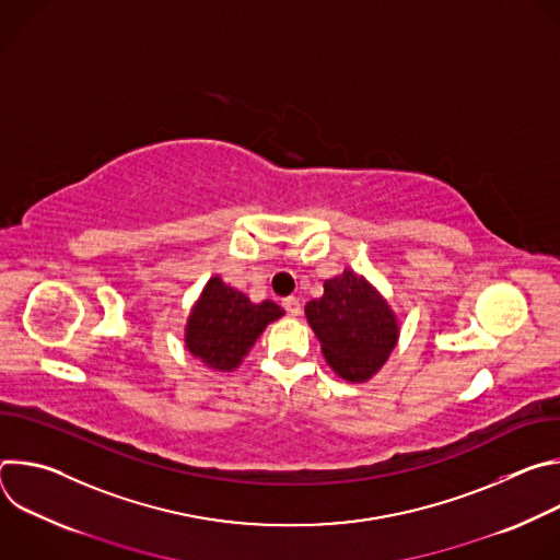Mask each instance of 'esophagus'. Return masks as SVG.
Segmentation results:
<instances>
[{"mask_svg":"<svg viewBox=\"0 0 560 560\" xmlns=\"http://www.w3.org/2000/svg\"><path fill=\"white\" fill-rule=\"evenodd\" d=\"M283 307H285L288 314H292V316H299V314H301V303H299V299H294V296L283 299Z\"/></svg>","mask_w":560,"mask_h":560,"instance_id":"obj_1","label":"esophagus"}]
</instances>
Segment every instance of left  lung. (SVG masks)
Segmentation results:
<instances>
[{
  "label": "left lung",
  "mask_w": 560,
  "mask_h": 560,
  "mask_svg": "<svg viewBox=\"0 0 560 560\" xmlns=\"http://www.w3.org/2000/svg\"><path fill=\"white\" fill-rule=\"evenodd\" d=\"M305 318L328 365L350 383L370 381L401 335V322L389 301L352 268L326 279L324 296L305 303Z\"/></svg>",
  "instance_id": "left-lung-1"
}]
</instances>
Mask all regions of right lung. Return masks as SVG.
Listing matches in <instances>:
<instances>
[{"label": "right lung", "mask_w": 560, "mask_h": 560, "mask_svg": "<svg viewBox=\"0 0 560 560\" xmlns=\"http://www.w3.org/2000/svg\"><path fill=\"white\" fill-rule=\"evenodd\" d=\"M275 301H250L248 294L210 277L190 307L184 326L186 350L212 372H234L244 363L261 332L281 318Z\"/></svg>", "instance_id": "obj_1"}]
</instances>
